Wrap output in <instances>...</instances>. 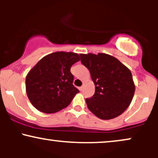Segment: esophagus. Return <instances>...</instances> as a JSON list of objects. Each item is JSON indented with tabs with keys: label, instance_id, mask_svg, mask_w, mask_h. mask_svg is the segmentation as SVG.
Returning a JSON list of instances; mask_svg holds the SVG:
<instances>
[{
	"label": "esophagus",
	"instance_id": "esophagus-1",
	"mask_svg": "<svg viewBox=\"0 0 158 158\" xmlns=\"http://www.w3.org/2000/svg\"><path fill=\"white\" fill-rule=\"evenodd\" d=\"M84 88H85V85L83 84L82 86H81V87H80V90H81V91H82V90H84Z\"/></svg>",
	"mask_w": 158,
	"mask_h": 158
}]
</instances>
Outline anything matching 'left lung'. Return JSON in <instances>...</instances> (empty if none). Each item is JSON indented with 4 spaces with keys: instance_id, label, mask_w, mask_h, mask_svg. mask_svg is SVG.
<instances>
[{
    "instance_id": "1",
    "label": "left lung",
    "mask_w": 158,
    "mask_h": 158,
    "mask_svg": "<svg viewBox=\"0 0 158 158\" xmlns=\"http://www.w3.org/2000/svg\"><path fill=\"white\" fill-rule=\"evenodd\" d=\"M79 56L95 85L94 96L86 99L88 109L101 119H114L122 114L131 104L135 91L131 70L108 54Z\"/></svg>"
}]
</instances>
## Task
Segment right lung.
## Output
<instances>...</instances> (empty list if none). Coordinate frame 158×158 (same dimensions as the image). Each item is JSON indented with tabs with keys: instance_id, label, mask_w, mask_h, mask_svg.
<instances>
[{
	"instance_id": "1",
	"label": "right lung",
	"mask_w": 158,
	"mask_h": 158,
	"mask_svg": "<svg viewBox=\"0 0 158 158\" xmlns=\"http://www.w3.org/2000/svg\"><path fill=\"white\" fill-rule=\"evenodd\" d=\"M80 60L73 52H55L45 56L26 77L30 102L43 113L53 114L66 108L79 92L73 86L70 68Z\"/></svg>"
}]
</instances>
